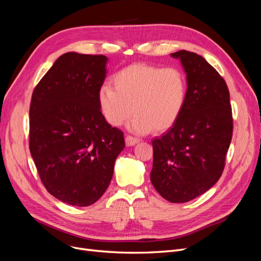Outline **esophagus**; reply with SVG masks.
Instances as JSON below:
<instances>
[{
	"mask_svg": "<svg viewBox=\"0 0 261 261\" xmlns=\"http://www.w3.org/2000/svg\"><path fill=\"white\" fill-rule=\"evenodd\" d=\"M125 143H126V146L130 147V146H134V145L138 144L139 143V139L133 137V136H126L125 137Z\"/></svg>",
	"mask_w": 261,
	"mask_h": 261,
	"instance_id": "34e87169",
	"label": "esophagus"
}]
</instances>
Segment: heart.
<instances>
[{"label": "heart", "mask_w": 261, "mask_h": 261, "mask_svg": "<svg viewBox=\"0 0 261 261\" xmlns=\"http://www.w3.org/2000/svg\"><path fill=\"white\" fill-rule=\"evenodd\" d=\"M112 88L102 87L98 94L100 111L114 127L136 113L129 128L136 134L163 133L178 121L187 99V81L176 67L137 63L112 77Z\"/></svg>", "instance_id": "b5f03b06"}]
</instances>
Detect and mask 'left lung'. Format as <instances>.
<instances>
[{
    "mask_svg": "<svg viewBox=\"0 0 261 261\" xmlns=\"http://www.w3.org/2000/svg\"><path fill=\"white\" fill-rule=\"evenodd\" d=\"M187 81L184 111L175 125L152 140L150 179L170 202H187L206 193L222 174L233 133L230 92L217 70L200 55L180 50Z\"/></svg>",
    "mask_w": 261,
    "mask_h": 261,
    "instance_id": "left-lung-1",
    "label": "left lung"
}]
</instances>
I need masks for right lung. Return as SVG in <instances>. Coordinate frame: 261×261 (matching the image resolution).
Here are the masks:
<instances>
[{"label":"right lung","instance_id":"1","mask_svg":"<svg viewBox=\"0 0 261 261\" xmlns=\"http://www.w3.org/2000/svg\"><path fill=\"white\" fill-rule=\"evenodd\" d=\"M107 63L105 55L63 54L31 98V156L46 191L72 206H90L105 194L125 147L98 103Z\"/></svg>","mask_w":261,"mask_h":261}]
</instances>
